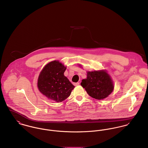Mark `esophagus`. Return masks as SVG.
I'll list each match as a JSON object with an SVG mask.
<instances>
[{
	"instance_id": "obj_1",
	"label": "esophagus",
	"mask_w": 148,
	"mask_h": 148,
	"mask_svg": "<svg viewBox=\"0 0 148 148\" xmlns=\"http://www.w3.org/2000/svg\"><path fill=\"white\" fill-rule=\"evenodd\" d=\"M74 85L75 86H78V85H79V82H77V83H74Z\"/></svg>"
}]
</instances>
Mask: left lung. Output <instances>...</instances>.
<instances>
[{"label":"left lung","instance_id":"1","mask_svg":"<svg viewBox=\"0 0 148 148\" xmlns=\"http://www.w3.org/2000/svg\"><path fill=\"white\" fill-rule=\"evenodd\" d=\"M87 75V78L83 79L81 84L91 97L103 99L113 91L112 80L106 71H88Z\"/></svg>","mask_w":148,"mask_h":148}]
</instances>
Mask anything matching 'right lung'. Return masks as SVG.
Returning a JSON list of instances; mask_svg holds the SVG:
<instances>
[{
	"mask_svg": "<svg viewBox=\"0 0 148 148\" xmlns=\"http://www.w3.org/2000/svg\"><path fill=\"white\" fill-rule=\"evenodd\" d=\"M66 69V67L58 61H54L45 66L38 78L39 91L56 102L65 100L74 88V86L64 75Z\"/></svg>",
	"mask_w": 148,
	"mask_h": 148,
	"instance_id": "1",
	"label": "right lung"
}]
</instances>
